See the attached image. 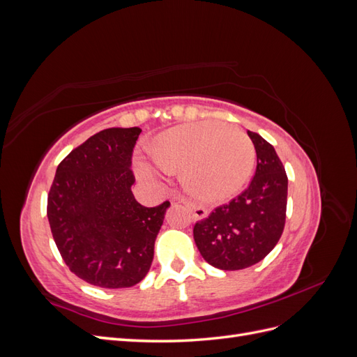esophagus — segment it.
<instances>
[{
  "mask_svg": "<svg viewBox=\"0 0 357 357\" xmlns=\"http://www.w3.org/2000/svg\"><path fill=\"white\" fill-rule=\"evenodd\" d=\"M183 204H185L186 207L193 213V219H195V220L205 219V218H207V215H208V211L205 210L204 207H201V205L189 202V201H186V199H183Z\"/></svg>",
  "mask_w": 357,
  "mask_h": 357,
  "instance_id": "34e87169",
  "label": "esophagus"
}]
</instances>
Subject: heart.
<instances>
[{
	"instance_id": "1",
	"label": "heart",
	"mask_w": 357,
	"mask_h": 357,
	"mask_svg": "<svg viewBox=\"0 0 357 357\" xmlns=\"http://www.w3.org/2000/svg\"><path fill=\"white\" fill-rule=\"evenodd\" d=\"M153 158H138L139 176L155 180L160 172L183 167V185L201 199L220 201L238 193L250 177L256 150L243 129L205 121L162 134Z\"/></svg>"
}]
</instances>
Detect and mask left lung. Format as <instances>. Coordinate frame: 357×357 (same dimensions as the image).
<instances>
[{
    "label": "left lung",
    "mask_w": 357,
    "mask_h": 357,
    "mask_svg": "<svg viewBox=\"0 0 357 357\" xmlns=\"http://www.w3.org/2000/svg\"><path fill=\"white\" fill-rule=\"evenodd\" d=\"M256 149L257 165L248 188L215 207L193 226L201 256L223 271L252 266L273 250L284 229L287 176L275 149L247 131Z\"/></svg>",
    "instance_id": "1"
}]
</instances>
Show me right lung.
Returning <instances> with one entry per match:
<instances>
[{
	"label": "right lung",
	"instance_id": "add662e5",
	"mask_svg": "<svg viewBox=\"0 0 357 357\" xmlns=\"http://www.w3.org/2000/svg\"><path fill=\"white\" fill-rule=\"evenodd\" d=\"M142 129L109 128L75 147L58 165L47 219L70 271L86 283L131 287L153 261L169 202L147 208L131 186L132 150Z\"/></svg>",
	"mask_w": 357,
	"mask_h": 357
}]
</instances>
